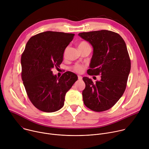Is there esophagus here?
Masks as SVG:
<instances>
[{"instance_id":"esophagus-1","label":"esophagus","mask_w":149,"mask_h":149,"mask_svg":"<svg viewBox=\"0 0 149 149\" xmlns=\"http://www.w3.org/2000/svg\"><path fill=\"white\" fill-rule=\"evenodd\" d=\"M78 79H79V80H82V77L81 75H78Z\"/></svg>"}]
</instances>
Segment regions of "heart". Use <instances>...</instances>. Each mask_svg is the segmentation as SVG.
Listing matches in <instances>:
<instances>
[{"instance_id": "heart-1", "label": "heart", "mask_w": 149, "mask_h": 149, "mask_svg": "<svg viewBox=\"0 0 149 149\" xmlns=\"http://www.w3.org/2000/svg\"><path fill=\"white\" fill-rule=\"evenodd\" d=\"M90 47V45L87 43L86 42H81L80 43L78 44V48H84V47ZM67 49L68 48H67L65 51L64 52H63V55H65L67 52ZM85 69V67L82 65H80V64H77L75 65L74 67H73V70L74 71L78 72V73H82L84 70Z\"/></svg>"}]
</instances>
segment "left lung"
I'll return each instance as SVG.
<instances>
[{
  "instance_id": "obj_1",
  "label": "left lung",
  "mask_w": 149,
  "mask_h": 149,
  "mask_svg": "<svg viewBox=\"0 0 149 149\" xmlns=\"http://www.w3.org/2000/svg\"><path fill=\"white\" fill-rule=\"evenodd\" d=\"M78 36L93 48L88 74L101 75L100 81L95 82L83 77L86 84L84 103L94 111L107 110L122 97L126 88L131 62L125 43L119 34L107 30L82 32Z\"/></svg>"
}]
</instances>
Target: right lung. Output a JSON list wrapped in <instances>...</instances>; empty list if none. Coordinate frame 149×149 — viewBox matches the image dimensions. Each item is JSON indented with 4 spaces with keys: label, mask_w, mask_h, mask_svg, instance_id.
I'll use <instances>...</instances> for the list:
<instances>
[{
    "label": "right lung",
    "mask_w": 149,
    "mask_h": 149,
    "mask_svg": "<svg viewBox=\"0 0 149 149\" xmlns=\"http://www.w3.org/2000/svg\"><path fill=\"white\" fill-rule=\"evenodd\" d=\"M75 34L47 31L31 37L21 56L22 78L28 96L38 110L52 113L64 105L67 92L78 79L67 71L61 77L54 67L62 63L63 52Z\"/></svg>",
    "instance_id": "1"
}]
</instances>
